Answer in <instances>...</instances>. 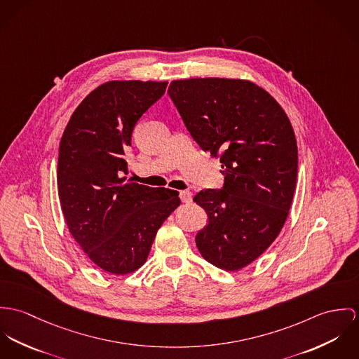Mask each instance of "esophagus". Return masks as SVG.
I'll return each instance as SVG.
<instances>
[{"mask_svg": "<svg viewBox=\"0 0 359 359\" xmlns=\"http://www.w3.org/2000/svg\"><path fill=\"white\" fill-rule=\"evenodd\" d=\"M179 197L182 199V202H191V199H193V194L190 193V191H187V190H184V191H180L179 193Z\"/></svg>", "mask_w": 359, "mask_h": 359, "instance_id": "34e87169", "label": "esophagus"}]
</instances>
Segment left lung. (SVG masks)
<instances>
[{"instance_id": "obj_1", "label": "left lung", "mask_w": 359, "mask_h": 359, "mask_svg": "<svg viewBox=\"0 0 359 359\" xmlns=\"http://www.w3.org/2000/svg\"><path fill=\"white\" fill-rule=\"evenodd\" d=\"M168 93L193 139L222 163V189L199 191L208 213L196 242L210 264L237 271L278 237L297 179V143L278 102L250 81H172Z\"/></svg>"}]
</instances>
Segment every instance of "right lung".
Here are the masks:
<instances>
[{"instance_id": "1", "label": "right lung", "mask_w": 359, "mask_h": 359, "mask_svg": "<svg viewBox=\"0 0 359 359\" xmlns=\"http://www.w3.org/2000/svg\"><path fill=\"white\" fill-rule=\"evenodd\" d=\"M166 85L110 81L97 86L76 109L60 140L57 191L69 231L110 274L140 269L162 223L180 205L177 191L125 177L132 132Z\"/></svg>"}]
</instances>
